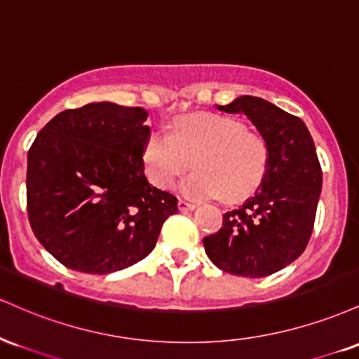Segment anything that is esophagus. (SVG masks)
Wrapping results in <instances>:
<instances>
[{
  "mask_svg": "<svg viewBox=\"0 0 359 359\" xmlns=\"http://www.w3.org/2000/svg\"><path fill=\"white\" fill-rule=\"evenodd\" d=\"M178 208H180V212H189V210H195L196 205L189 203V201H187V200H178Z\"/></svg>",
  "mask_w": 359,
  "mask_h": 359,
  "instance_id": "obj_1",
  "label": "esophagus"
}]
</instances>
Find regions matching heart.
<instances>
[{"label":"heart","mask_w":359,"mask_h":359,"mask_svg":"<svg viewBox=\"0 0 359 359\" xmlns=\"http://www.w3.org/2000/svg\"><path fill=\"white\" fill-rule=\"evenodd\" d=\"M147 175L158 188L171 189L189 168H196L183 183L193 200L223 196L240 201L264 180L269 147L260 134L247 130L238 119L220 114L180 117L170 134L153 133L144 146Z\"/></svg>","instance_id":"1"}]
</instances>
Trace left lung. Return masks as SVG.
<instances>
[{
	"instance_id": "8db88e82",
	"label": "left lung",
	"mask_w": 359,
	"mask_h": 359,
	"mask_svg": "<svg viewBox=\"0 0 359 359\" xmlns=\"http://www.w3.org/2000/svg\"><path fill=\"white\" fill-rule=\"evenodd\" d=\"M217 109L248 117L267 142L269 163L259 189L203 238L205 252L231 276H272L304 252L313 233L323 187L314 141L297 116L260 97L242 95Z\"/></svg>"
}]
</instances>
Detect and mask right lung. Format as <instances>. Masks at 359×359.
<instances>
[{
    "label": "right lung",
    "instance_id": "add662e5",
    "mask_svg": "<svg viewBox=\"0 0 359 359\" xmlns=\"http://www.w3.org/2000/svg\"><path fill=\"white\" fill-rule=\"evenodd\" d=\"M142 107L67 109L28 151L27 210L38 242L72 271L111 273L153 250L178 200L144 175Z\"/></svg>",
    "mask_w": 359,
    "mask_h": 359
}]
</instances>
